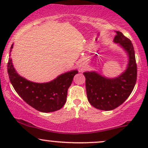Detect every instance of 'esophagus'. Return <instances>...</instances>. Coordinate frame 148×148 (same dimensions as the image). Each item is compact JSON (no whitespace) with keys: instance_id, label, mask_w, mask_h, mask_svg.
<instances>
[{"instance_id":"obj_1","label":"esophagus","mask_w":148,"mask_h":148,"mask_svg":"<svg viewBox=\"0 0 148 148\" xmlns=\"http://www.w3.org/2000/svg\"><path fill=\"white\" fill-rule=\"evenodd\" d=\"M78 67H79V69L80 72H82V71L85 69V64L84 62H80L79 64H78Z\"/></svg>"}]
</instances>
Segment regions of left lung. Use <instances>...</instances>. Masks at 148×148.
<instances>
[{"label":"left lung","instance_id":"8db88e82","mask_svg":"<svg viewBox=\"0 0 148 148\" xmlns=\"http://www.w3.org/2000/svg\"><path fill=\"white\" fill-rule=\"evenodd\" d=\"M115 33L113 42L118 44L128 56L126 69L114 78L102 76L95 71L84 72L88 101L102 111H111L121 105L130 95L136 82L137 67L133 45L121 32Z\"/></svg>","mask_w":148,"mask_h":148}]
</instances>
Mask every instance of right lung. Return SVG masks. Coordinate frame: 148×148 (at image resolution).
<instances>
[{
    "label": "right lung",
    "mask_w": 148,
    "mask_h": 148,
    "mask_svg": "<svg viewBox=\"0 0 148 148\" xmlns=\"http://www.w3.org/2000/svg\"><path fill=\"white\" fill-rule=\"evenodd\" d=\"M12 44L10 53L12 50ZM11 54H10V56ZM10 81L17 94L30 106L43 113H50L60 109L67 100V90L72 84L76 69L58 76L47 83H36L27 80L16 72L10 58L8 63Z\"/></svg>",
    "instance_id": "1"
}]
</instances>
